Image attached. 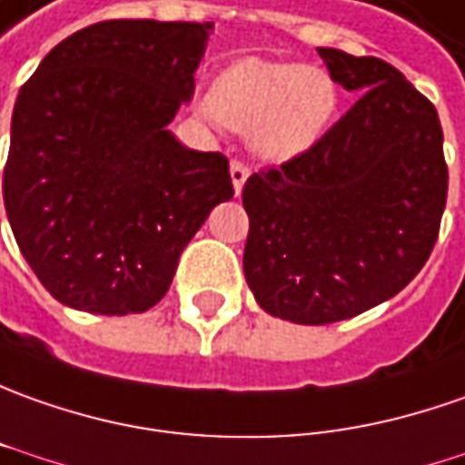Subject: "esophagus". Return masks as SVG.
<instances>
[{"instance_id": "1", "label": "esophagus", "mask_w": 465, "mask_h": 465, "mask_svg": "<svg viewBox=\"0 0 465 465\" xmlns=\"http://www.w3.org/2000/svg\"><path fill=\"white\" fill-rule=\"evenodd\" d=\"M230 176H232V186H235V196L242 192V186L248 182V176H251V168L245 166L242 161H232L230 163Z\"/></svg>"}]
</instances>
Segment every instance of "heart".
<instances>
[{
  "mask_svg": "<svg viewBox=\"0 0 465 465\" xmlns=\"http://www.w3.org/2000/svg\"><path fill=\"white\" fill-rule=\"evenodd\" d=\"M338 84L302 64L242 58L220 74L202 112L212 123L251 133L253 151L289 161L325 135L338 109Z\"/></svg>",
  "mask_w": 465,
  "mask_h": 465,
  "instance_id": "heart-1",
  "label": "heart"
}]
</instances>
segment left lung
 I'll list each match as a JSON object with an SVG mask.
<instances>
[{
    "instance_id": "1",
    "label": "left lung",
    "mask_w": 465,
    "mask_h": 465,
    "mask_svg": "<svg viewBox=\"0 0 465 465\" xmlns=\"http://www.w3.org/2000/svg\"><path fill=\"white\" fill-rule=\"evenodd\" d=\"M358 102L314 143L242 189L245 282L297 325L348 320L400 294L425 266L448 196L432 102L373 55L317 48Z\"/></svg>"
}]
</instances>
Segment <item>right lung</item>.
Masks as SVG:
<instances>
[{
  "label": "right lung",
  "instance_id": "right-lung-1",
  "mask_svg": "<svg viewBox=\"0 0 465 465\" xmlns=\"http://www.w3.org/2000/svg\"><path fill=\"white\" fill-rule=\"evenodd\" d=\"M210 33L212 22H96L20 89L5 207L25 261L65 307L151 310L196 230L235 194L223 153L183 148L168 130Z\"/></svg>",
  "mask_w": 465,
  "mask_h": 465
}]
</instances>
